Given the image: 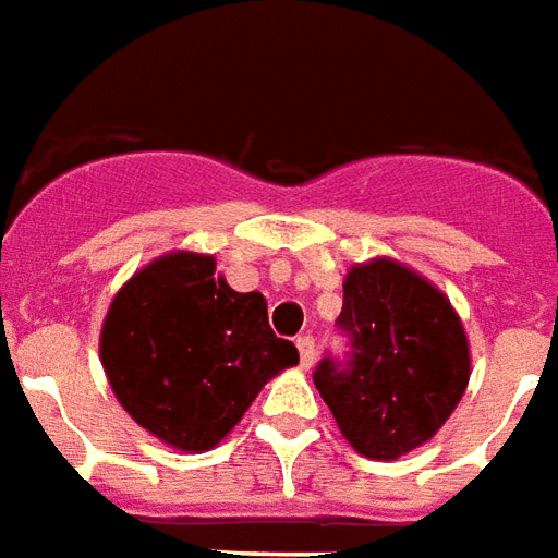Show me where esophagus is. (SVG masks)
<instances>
[{
	"instance_id": "obj_1",
	"label": "esophagus",
	"mask_w": 558,
	"mask_h": 558,
	"mask_svg": "<svg viewBox=\"0 0 558 558\" xmlns=\"http://www.w3.org/2000/svg\"><path fill=\"white\" fill-rule=\"evenodd\" d=\"M295 345H298V354H301V365L310 368L313 360H316V342H313V336H298Z\"/></svg>"
}]
</instances>
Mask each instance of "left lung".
<instances>
[{
	"label": "left lung",
	"instance_id": "obj_1",
	"mask_svg": "<svg viewBox=\"0 0 558 558\" xmlns=\"http://www.w3.org/2000/svg\"><path fill=\"white\" fill-rule=\"evenodd\" d=\"M342 313L348 360L325 356L316 389L356 453L398 459L436 436L471 377L468 339L450 301L389 257L348 271Z\"/></svg>",
	"mask_w": 558,
	"mask_h": 558
}]
</instances>
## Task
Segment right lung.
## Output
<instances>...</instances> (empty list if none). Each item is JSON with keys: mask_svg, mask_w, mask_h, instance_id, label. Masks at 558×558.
Wrapping results in <instances>:
<instances>
[{"mask_svg": "<svg viewBox=\"0 0 558 558\" xmlns=\"http://www.w3.org/2000/svg\"><path fill=\"white\" fill-rule=\"evenodd\" d=\"M213 271L207 254H163L119 289L101 325L117 401L143 430L190 453L216 448L263 386L298 363V348L269 327L266 298Z\"/></svg>", "mask_w": 558, "mask_h": 558, "instance_id": "obj_1", "label": "right lung"}]
</instances>
